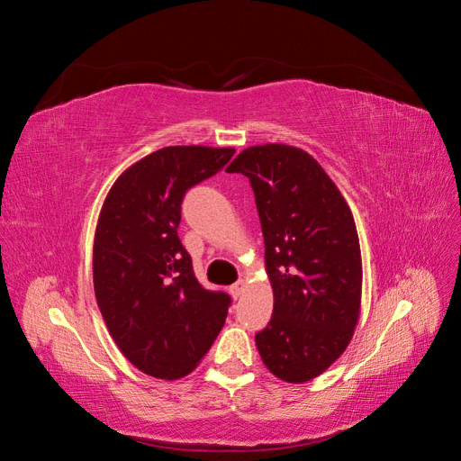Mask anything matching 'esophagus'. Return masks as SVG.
<instances>
[{
	"mask_svg": "<svg viewBox=\"0 0 461 461\" xmlns=\"http://www.w3.org/2000/svg\"><path fill=\"white\" fill-rule=\"evenodd\" d=\"M244 281H239V283H234V285H230L229 286V294L236 300V298H239L240 294H242V292H244Z\"/></svg>",
	"mask_w": 461,
	"mask_h": 461,
	"instance_id": "obj_1",
	"label": "esophagus"
}]
</instances>
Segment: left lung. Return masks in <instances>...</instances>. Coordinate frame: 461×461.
Instances as JSON below:
<instances>
[{"instance_id":"8db88e82","label":"left lung","mask_w":461,"mask_h":461,"mask_svg":"<svg viewBox=\"0 0 461 461\" xmlns=\"http://www.w3.org/2000/svg\"><path fill=\"white\" fill-rule=\"evenodd\" d=\"M227 173L249 178L273 288L258 352L275 376L305 383L327 371L354 337L361 252L350 207L308 151L263 144L240 151Z\"/></svg>"}]
</instances>
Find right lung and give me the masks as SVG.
Returning <instances> with one entry per match:
<instances>
[{
	"label": "right lung",
	"mask_w": 461,
	"mask_h": 461,
	"mask_svg": "<svg viewBox=\"0 0 461 461\" xmlns=\"http://www.w3.org/2000/svg\"><path fill=\"white\" fill-rule=\"evenodd\" d=\"M232 156L209 146L153 151L115 180L97 219V308L122 356L156 379L192 373L225 325L230 296L198 283L176 229L186 190Z\"/></svg>",
	"instance_id": "add662e5"
}]
</instances>
